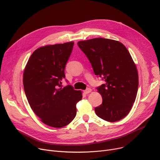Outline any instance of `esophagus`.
<instances>
[{"instance_id":"obj_1","label":"esophagus","mask_w":160,"mask_h":160,"mask_svg":"<svg viewBox=\"0 0 160 160\" xmlns=\"http://www.w3.org/2000/svg\"><path fill=\"white\" fill-rule=\"evenodd\" d=\"M91 91H92V89L91 88H88L87 89H86L84 91H83V93H84L85 94H88V93H91Z\"/></svg>"}]
</instances>
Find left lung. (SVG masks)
I'll list each match as a JSON object with an SVG mask.
<instances>
[{
	"label": "left lung",
	"mask_w": 160,
	"mask_h": 160,
	"mask_svg": "<svg viewBox=\"0 0 160 160\" xmlns=\"http://www.w3.org/2000/svg\"><path fill=\"white\" fill-rule=\"evenodd\" d=\"M96 75L106 83L97 88L102 103L95 108L98 117L118 121L130 112L136 98L139 77L136 65L126 47L118 41L94 38L78 42Z\"/></svg>",
	"instance_id": "obj_1"
}]
</instances>
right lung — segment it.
Masks as SVG:
<instances>
[{
  "mask_svg": "<svg viewBox=\"0 0 160 160\" xmlns=\"http://www.w3.org/2000/svg\"><path fill=\"white\" fill-rule=\"evenodd\" d=\"M74 42L41 47L32 53L23 72V86L30 108L40 121L53 128L69 124L77 114L81 91L62 88L65 67Z\"/></svg>",
  "mask_w": 160,
  "mask_h": 160,
  "instance_id": "right-lung-1",
  "label": "right lung"
}]
</instances>
